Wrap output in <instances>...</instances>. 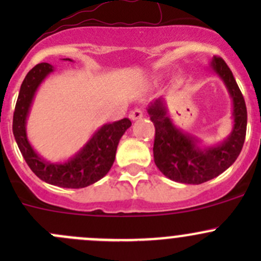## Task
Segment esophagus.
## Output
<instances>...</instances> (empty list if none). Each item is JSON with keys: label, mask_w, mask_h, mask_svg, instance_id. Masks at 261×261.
<instances>
[{"label": "esophagus", "mask_w": 261, "mask_h": 261, "mask_svg": "<svg viewBox=\"0 0 261 261\" xmlns=\"http://www.w3.org/2000/svg\"><path fill=\"white\" fill-rule=\"evenodd\" d=\"M144 116V110H141V109H135L134 110V111H131V114H130V118L133 121H136V120H139V118H141Z\"/></svg>", "instance_id": "34e87169"}]
</instances>
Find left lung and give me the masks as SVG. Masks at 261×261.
Masks as SVG:
<instances>
[{"label": "left lung", "instance_id": "8db88e82", "mask_svg": "<svg viewBox=\"0 0 261 261\" xmlns=\"http://www.w3.org/2000/svg\"><path fill=\"white\" fill-rule=\"evenodd\" d=\"M210 67L223 81L232 99V131L222 143L201 146L196 136L179 130L167 115L164 98L147 107L155 126V164L165 177L178 183L201 184L218 177L238 159L246 136V105L232 72L220 57H213Z\"/></svg>", "mask_w": 261, "mask_h": 261}]
</instances>
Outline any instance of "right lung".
Returning <instances> with one entry per match:
<instances>
[{
    "mask_svg": "<svg viewBox=\"0 0 261 261\" xmlns=\"http://www.w3.org/2000/svg\"><path fill=\"white\" fill-rule=\"evenodd\" d=\"M53 72V65L40 63L26 74L15 107L12 131L23 159L36 177L62 188H84L98 181L110 172L120 139L131 126V121L122 118L99 127L86 145L67 162L51 163L44 160L29 143L26 120L39 86Z\"/></svg>",
    "mask_w": 261,
    "mask_h": 261,
    "instance_id": "1",
    "label": "right lung"
}]
</instances>
